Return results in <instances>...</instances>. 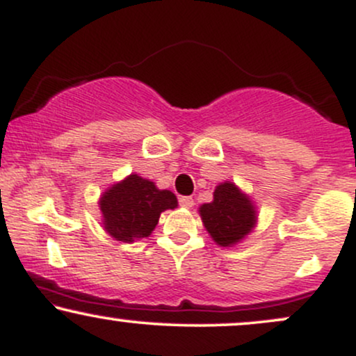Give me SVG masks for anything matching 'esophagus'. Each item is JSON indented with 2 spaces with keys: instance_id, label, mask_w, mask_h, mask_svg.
Segmentation results:
<instances>
[{
  "instance_id": "obj_1",
  "label": "esophagus",
  "mask_w": 356,
  "mask_h": 356,
  "mask_svg": "<svg viewBox=\"0 0 356 356\" xmlns=\"http://www.w3.org/2000/svg\"><path fill=\"white\" fill-rule=\"evenodd\" d=\"M179 204H181L182 207H186V209H191V207L194 206V199L189 197V195H184V197L179 199Z\"/></svg>"
}]
</instances>
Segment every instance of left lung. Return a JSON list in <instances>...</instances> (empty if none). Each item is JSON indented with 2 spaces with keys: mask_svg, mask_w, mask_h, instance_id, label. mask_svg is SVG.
<instances>
[{
  "mask_svg": "<svg viewBox=\"0 0 356 356\" xmlns=\"http://www.w3.org/2000/svg\"><path fill=\"white\" fill-rule=\"evenodd\" d=\"M212 195L214 199L211 202L199 207L204 227L218 246H236L256 227L254 202L231 181L216 186Z\"/></svg>",
  "mask_w": 356,
  "mask_h": 356,
  "instance_id": "8db88e82",
  "label": "left lung"
}]
</instances>
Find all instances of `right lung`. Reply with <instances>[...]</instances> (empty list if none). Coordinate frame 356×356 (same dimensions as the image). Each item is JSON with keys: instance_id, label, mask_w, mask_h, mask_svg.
Listing matches in <instances>:
<instances>
[{"instance_id": "1", "label": "right lung", "mask_w": 356, "mask_h": 356, "mask_svg": "<svg viewBox=\"0 0 356 356\" xmlns=\"http://www.w3.org/2000/svg\"><path fill=\"white\" fill-rule=\"evenodd\" d=\"M99 207L104 229L115 241L134 243L152 234L162 212L177 207V197L149 179L130 174L100 195Z\"/></svg>"}]
</instances>
